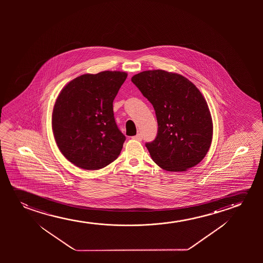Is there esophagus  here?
Wrapping results in <instances>:
<instances>
[{"instance_id": "1", "label": "esophagus", "mask_w": 263, "mask_h": 263, "mask_svg": "<svg viewBox=\"0 0 263 263\" xmlns=\"http://www.w3.org/2000/svg\"><path fill=\"white\" fill-rule=\"evenodd\" d=\"M133 139L137 141H142V139H143V137H142V135H141V134H137V136L133 137Z\"/></svg>"}]
</instances>
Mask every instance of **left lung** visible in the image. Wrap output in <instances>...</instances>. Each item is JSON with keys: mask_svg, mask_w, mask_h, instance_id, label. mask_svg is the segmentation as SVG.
Returning <instances> with one entry per match:
<instances>
[{"mask_svg": "<svg viewBox=\"0 0 263 263\" xmlns=\"http://www.w3.org/2000/svg\"><path fill=\"white\" fill-rule=\"evenodd\" d=\"M131 81L155 108L157 136L145 144L154 162L168 172H184L201 162L211 145L213 123L198 88L163 70L139 72Z\"/></svg>", "mask_w": 263, "mask_h": 263, "instance_id": "8db88e82", "label": "left lung"}]
</instances>
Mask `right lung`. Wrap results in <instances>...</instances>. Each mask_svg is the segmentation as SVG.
<instances>
[{"mask_svg": "<svg viewBox=\"0 0 263 263\" xmlns=\"http://www.w3.org/2000/svg\"><path fill=\"white\" fill-rule=\"evenodd\" d=\"M127 73L83 74L58 95L52 128L65 158L84 170L104 168L119 157L126 137L116 124L113 101Z\"/></svg>", "mask_w": 263, "mask_h": 263, "instance_id": "right-lung-1", "label": "right lung"}]
</instances>
